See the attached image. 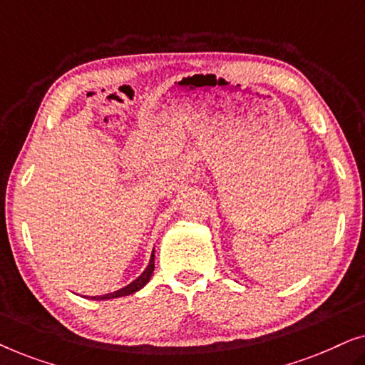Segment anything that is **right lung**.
<instances>
[{
    "instance_id": "right-lung-1",
    "label": "right lung",
    "mask_w": 365,
    "mask_h": 365,
    "mask_svg": "<svg viewBox=\"0 0 365 365\" xmlns=\"http://www.w3.org/2000/svg\"><path fill=\"white\" fill-rule=\"evenodd\" d=\"M153 271H154V251L151 254V259H149L148 267L144 269L141 276H139L138 279H134L131 284H128L126 287L119 289V291H114V292H109V294H103V296H93V297H89V299H91V301H108V299L124 297V296H129V294L138 292L139 289H143L149 282V279H151V276H153Z\"/></svg>"
}]
</instances>
